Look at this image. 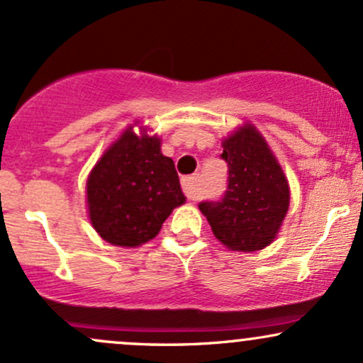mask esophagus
<instances>
[{"label":"esophagus","instance_id":"34e87169","mask_svg":"<svg viewBox=\"0 0 363 363\" xmlns=\"http://www.w3.org/2000/svg\"><path fill=\"white\" fill-rule=\"evenodd\" d=\"M182 191H184L187 199H191V201L199 199V179H198V176H191V177L182 179Z\"/></svg>","mask_w":363,"mask_h":363}]
</instances>
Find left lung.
I'll list each match as a JSON object with an SVG mask.
<instances>
[{
    "label": "left lung",
    "instance_id": "1",
    "mask_svg": "<svg viewBox=\"0 0 363 363\" xmlns=\"http://www.w3.org/2000/svg\"><path fill=\"white\" fill-rule=\"evenodd\" d=\"M228 184L218 201L199 203L216 239L232 251H259L273 242L289 211L290 189L268 143L245 124L222 143Z\"/></svg>",
    "mask_w": 363,
    "mask_h": 363
}]
</instances>
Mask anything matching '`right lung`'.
<instances>
[{
    "instance_id": "1",
    "label": "right lung",
    "mask_w": 363,
    "mask_h": 363,
    "mask_svg": "<svg viewBox=\"0 0 363 363\" xmlns=\"http://www.w3.org/2000/svg\"><path fill=\"white\" fill-rule=\"evenodd\" d=\"M186 201L176 165L162 155L160 138L129 126L106 150L86 181L90 222L106 242L136 247L160 232Z\"/></svg>"
}]
</instances>
